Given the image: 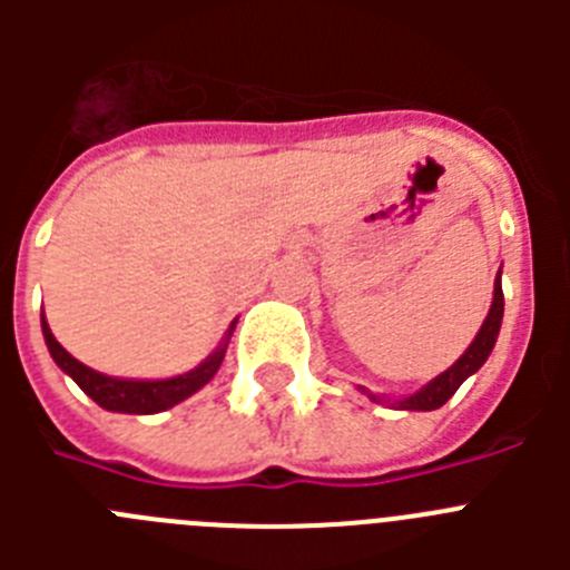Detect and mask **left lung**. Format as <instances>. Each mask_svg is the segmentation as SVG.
I'll return each mask as SVG.
<instances>
[{"instance_id": "1", "label": "left lung", "mask_w": 570, "mask_h": 570, "mask_svg": "<svg viewBox=\"0 0 570 570\" xmlns=\"http://www.w3.org/2000/svg\"><path fill=\"white\" fill-rule=\"evenodd\" d=\"M502 271L493 279V299H491V311H488L485 322H482L480 334L473 336V342L468 345L465 354L454 362V365L442 371L440 376H434L431 382L414 391V394L400 396V400H391V396L382 394H371L367 387L360 385L362 394H367L371 402H380V405H391L396 411H436V407L445 405L451 396L456 394V387L468 380L471 374H476L485 360L491 356L493 345H497V336H500V325H502V311H505V296H502Z\"/></svg>"}]
</instances>
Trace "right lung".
Returning a JSON list of instances; mask_svg holds the SVG:
<instances>
[{
    "mask_svg": "<svg viewBox=\"0 0 570 570\" xmlns=\"http://www.w3.org/2000/svg\"><path fill=\"white\" fill-rule=\"evenodd\" d=\"M234 325L236 320L230 322L228 334H225V340L219 342V347H216L214 354L205 362H199L196 367H190V371H185V374L168 376V380H125V376L99 374L94 367L82 365L77 356H70L68 351L59 345L57 336L50 334V325L48 320H45L42 311L45 345H48L53 362H57L65 374L77 382L99 407L116 411V414H159V411H168V407L179 405L183 400L194 396L199 387H205L214 380V374L219 371V365H223L230 334H234Z\"/></svg>",
    "mask_w": 570,
    "mask_h": 570,
    "instance_id": "right-lung-1",
    "label": "right lung"
}]
</instances>
